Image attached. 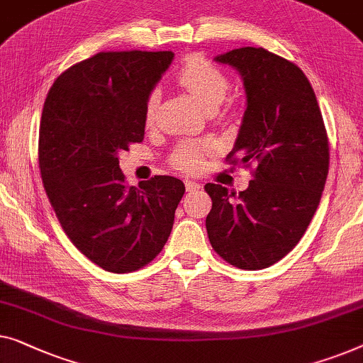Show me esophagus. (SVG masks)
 <instances>
[{"label":"esophagus","instance_id":"1","mask_svg":"<svg viewBox=\"0 0 363 363\" xmlns=\"http://www.w3.org/2000/svg\"><path fill=\"white\" fill-rule=\"evenodd\" d=\"M185 186H186V191H193V190H198L199 183L193 180H185Z\"/></svg>","mask_w":363,"mask_h":363}]
</instances>
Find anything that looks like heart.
<instances>
[{"mask_svg":"<svg viewBox=\"0 0 363 363\" xmlns=\"http://www.w3.org/2000/svg\"><path fill=\"white\" fill-rule=\"evenodd\" d=\"M177 82L206 111L216 109L229 91L228 75L218 65L203 59V57H190L178 70ZM157 106H159V91L152 90L147 94L144 106L145 123L150 124L154 121ZM209 150H213V144L209 140H203V143L183 140V143L177 144L175 149L172 150L169 165L178 172L193 173L201 167L203 157Z\"/></svg>","mask_w":363,"mask_h":363,"instance_id":"b5f03b06","label":"heart"}]
</instances>
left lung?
<instances>
[{
	"label": "left lung",
	"mask_w": 363,
	"mask_h": 363,
	"mask_svg": "<svg viewBox=\"0 0 363 363\" xmlns=\"http://www.w3.org/2000/svg\"><path fill=\"white\" fill-rule=\"evenodd\" d=\"M242 75L247 94L238 140L225 157L254 180L244 191L216 183L204 190L209 242L228 264L267 269L293 250L321 201L329 172V139L316 94L301 68L262 47L216 57Z\"/></svg>",
	"instance_id": "obj_1"
}]
</instances>
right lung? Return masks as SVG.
<instances>
[{
    "mask_svg": "<svg viewBox=\"0 0 363 363\" xmlns=\"http://www.w3.org/2000/svg\"><path fill=\"white\" fill-rule=\"evenodd\" d=\"M173 54L99 52L60 73L39 128V170L72 244L93 264L129 273L150 264L173 228L182 180L125 183L118 154L143 143L144 106Z\"/></svg>",
    "mask_w": 363,
    "mask_h": 363,
    "instance_id": "obj_1",
    "label": "right lung"
}]
</instances>
